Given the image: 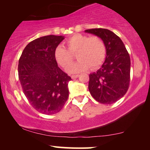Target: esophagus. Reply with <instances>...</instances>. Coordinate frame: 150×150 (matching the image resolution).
I'll return each instance as SVG.
<instances>
[{"mask_svg":"<svg viewBox=\"0 0 150 150\" xmlns=\"http://www.w3.org/2000/svg\"><path fill=\"white\" fill-rule=\"evenodd\" d=\"M78 77H79V75H71V78L73 79H76Z\"/></svg>","mask_w":150,"mask_h":150,"instance_id":"34e87169","label":"esophagus"}]
</instances>
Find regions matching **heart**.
I'll return each instance as SVG.
<instances>
[{"mask_svg": "<svg viewBox=\"0 0 150 150\" xmlns=\"http://www.w3.org/2000/svg\"><path fill=\"white\" fill-rule=\"evenodd\" d=\"M67 49L58 46L54 51V57L57 64L66 68L73 59L72 54L77 53L78 61L73 63L67 69L69 73H77L88 69L99 68L104 62L107 50L105 42L98 36L88 37L86 35H73L66 42Z\"/></svg>", "mask_w": 150, "mask_h": 150, "instance_id": "b5f03b06", "label": "heart"}]
</instances>
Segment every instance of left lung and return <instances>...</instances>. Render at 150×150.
Listing matches in <instances>:
<instances>
[{
    "instance_id": "8db88e82",
    "label": "left lung",
    "mask_w": 150,
    "mask_h": 150,
    "mask_svg": "<svg viewBox=\"0 0 150 150\" xmlns=\"http://www.w3.org/2000/svg\"><path fill=\"white\" fill-rule=\"evenodd\" d=\"M101 38L106 46V57L101 67L89 75L88 89L99 103L111 104L125 95L130 81V58L124 44L115 33L106 29L85 30Z\"/></svg>"
}]
</instances>
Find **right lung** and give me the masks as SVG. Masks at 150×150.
<instances>
[{
    "instance_id": "1",
    "label": "right lung",
    "mask_w": 150,
    "mask_h": 150,
    "mask_svg": "<svg viewBox=\"0 0 150 150\" xmlns=\"http://www.w3.org/2000/svg\"><path fill=\"white\" fill-rule=\"evenodd\" d=\"M64 39L50 35L31 41L23 50L18 62V77L23 93L34 108L45 115L62 109L69 97L71 80L57 66L54 51Z\"/></svg>"
}]
</instances>
